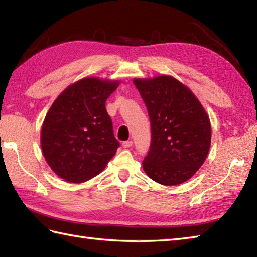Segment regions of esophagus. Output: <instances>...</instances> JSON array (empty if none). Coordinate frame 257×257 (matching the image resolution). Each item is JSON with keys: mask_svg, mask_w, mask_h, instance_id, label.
<instances>
[{"mask_svg": "<svg viewBox=\"0 0 257 257\" xmlns=\"http://www.w3.org/2000/svg\"><path fill=\"white\" fill-rule=\"evenodd\" d=\"M122 146H123V148H129V147H132V146H133V142H132V140H127V142L122 143Z\"/></svg>", "mask_w": 257, "mask_h": 257, "instance_id": "1", "label": "esophagus"}]
</instances>
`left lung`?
Here are the masks:
<instances>
[{"instance_id":"8db88e82","label":"left lung","mask_w":257,"mask_h":257,"mask_svg":"<svg viewBox=\"0 0 257 257\" xmlns=\"http://www.w3.org/2000/svg\"><path fill=\"white\" fill-rule=\"evenodd\" d=\"M147 108L152 139L143 167L162 185L183 184L207 157L212 130L193 92L173 77L134 80Z\"/></svg>"}]
</instances>
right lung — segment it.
I'll use <instances>...</instances> for the list:
<instances>
[{"instance_id": "right-lung-1", "label": "right lung", "mask_w": 257, "mask_h": 257, "mask_svg": "<svg viewBox=\"0 0 257 257\" xmlns=\"http://www.w3.org/2000/svg\"><path fill=\"white\" fill-rule=\"evenodd\" d=\"M118 82L85 78L59 95L45 115L41 132L43 156L59 177L82 183L101 173L119 142L105 110Z\"/></svg>"}]
</instances>
